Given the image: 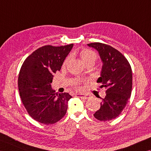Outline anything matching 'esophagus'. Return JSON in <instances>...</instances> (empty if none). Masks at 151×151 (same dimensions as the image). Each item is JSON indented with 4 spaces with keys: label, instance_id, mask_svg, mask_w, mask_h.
Returning <instances> with one entry per match:
<instances>
[{
    "label": "esophagus",
    "instance_id": "obj_1",
    "mask_svg": "<svg viewBox=\"0 0 151 151\" xmlns=\"http://www.w3.org/2000/svg\"><path fill=\"white\" fill-rule=\"evenodd\" d=\"M77 96L79 98L81 99H86L89 98V96L88 95H81V94H77Z\"/></svg>",
    "mask_w": 151,
    "mask_h": 151
}]
</instances>
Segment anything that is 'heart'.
I'll use <instances>...</instances> for the list:
<instances>
[{"mask_svg": "<svg viewBox=\"0 0 151 151\" xmlns=\"http://www.w3.org/2000/svg\"><path fill=\"white\" fill-rule=\"evenodd\" d=\"M79 56H80V58L81 59V61L85 65L90 64V63H93V64H94V63L97 60L96 53L92 51V50H88V49H84L81 50L79 53ZM69 59H70V58L68 57V58L65 60L64 63H63V65H65L69 61ZM73 84L78 89L80 88L78 82H74V83H73Z\"/></svg>", "mask_w": 151, "mask_h": 151, "instance_id": "1", "label": "heart"}]
</instances>
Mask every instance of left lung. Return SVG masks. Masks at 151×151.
I'll list each match as a JSON object with an SVG mask.
<instances>
[{
	"label": "left lung",
	"mask_w": 151,
	"mask_h": 151,
	"mask_svg": "<svg viewBox=\"0 0 151 151\" xmlns=\"http://www.w3.org/2000/svg\"><path fill=\"white\" fill-rule=\"evenodd\" d=\"M87 45L99 52L103 66L97 82L102 84L100 88L106 90L105 98H100L101 106L93 116L99 121H110L122 113L131 95V66L125 57L111 46L101 42Z\"/></svg>",
	"instance_id": "1"
}]
</instances>
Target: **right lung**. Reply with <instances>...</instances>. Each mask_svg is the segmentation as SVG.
I'll use <instances>...</instances> for the list:
<instances>
[{
  "mask_svg": "<svg viewBox=\"0 0 151 151\" xmlns=\"http://www.w3.org/2000/svg\"><path fill=\"white\" fill-rule=\"evenodd\" d=\"M73 46H42L23 63L18 78L19 94L29 115L37 122L50 125L66 114L72 96L55 93L51 83L53 73L61 70Z\"/></svg>",
  "mask_w": 151,
  "mask_h": 151,
  "instance_id": "1",
  "label": "right lung"
}]
</instances>
